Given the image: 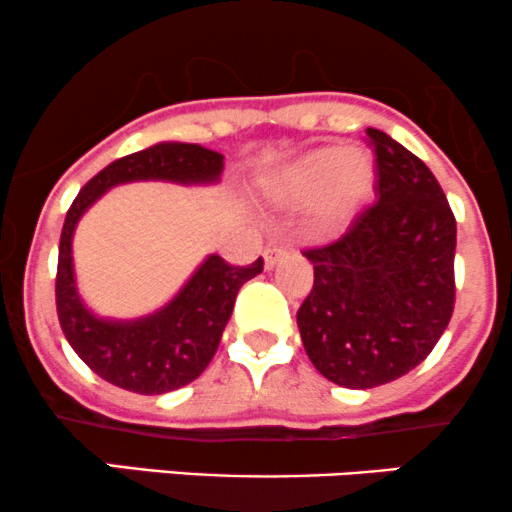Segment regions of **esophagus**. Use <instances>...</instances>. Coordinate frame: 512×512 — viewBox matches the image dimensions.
<instances>
[{
	"label": "esophagus",
	"mask_w": 512,
	"mask_h": 512,
	"mask_svg": "<svg viewBox=\"0 0 512 512\" xmlns=\"http://www.w3.org/2000/svg\"><path fill=\"white\" fill-rule=\"evenodd\" d=\"M285 254H287L285 246H268V249L263 251V261H266V268H273L275 263L283 261Z\"/></svg>",
	"instance_id": "esophagus-1"
}]
</instances>
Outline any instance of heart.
Instances as JSON below:
<instances>
[{
	"instance_id": "1",
	"label": "heart",
	"mask_w": 512,
	"mask_h": 512,
	"mask_svg": "<svg viewBox=\"0 0 512 512\" xmlns=\"http://www.w3.org/2000/svg\"><path fill=\"white\" fill-rule=\"evenodd\" d=\"M375 159L363 149L317 147L275 174L271 193L285 208H302L312 239H333L353 225L375 191Z\"/></svg>"
}]
</instances>
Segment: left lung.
<instances>
[{"label":"left lung","instance_id":"1","mask_svg":"<svg viewBox=\"0 0 512 512\" xmlns=\"http://www.w3.org/2000/svg\"><path fill=\"white\" fill-rule=\"evenodd\" d=\"M367 137L377 200L341 239L304 251L314 285L297 312L312 365L348 389L421 365L455 309L457 225L438 179L387 132Z\"/></svg>","mask_w":512,"mask_h":512}]
</instances>
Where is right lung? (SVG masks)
Masks as SVG:
<instances>
[{"instance_id": "right-lung-1", "label": "right lung", "mask_w": 512, "mask_h": 512, "mask_svg": "<svg viewBox=\"0 0 512 512\" xmlns=\"http://www.w3.org/2000/svg\"><path fill=\"white\" fill-rule=\"evenodd\" d=\"M222 169L225 157L220 152L188 142H159L108 164L67 210L57 256V319L74 353L106 382L135 394H166L203 375L232 317L239 287L263 271V258L251 266H229L212 254L159 312L130 321L101 319L84 307L77 292L74 227L108 188L120 183H217Z\"/></svg>"}]
</instances>
